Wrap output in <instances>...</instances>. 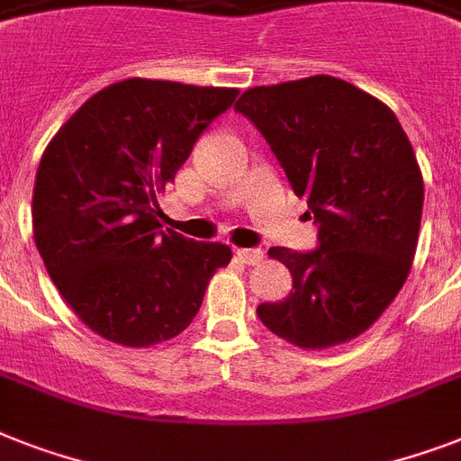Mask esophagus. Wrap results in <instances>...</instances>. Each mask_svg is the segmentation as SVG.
I'll return each instance as SVG.
<instances>
[{
    "label": "esophagus",
    "mask_w": 461,
    "mask_h": 461,
    "mask_svg": "<svg viewBox=\"0 0 461 461\" xmlns=\"http://www.w3.org/2000/svg\"><path fill=\"white\" fill-rule=\"evenodd\" d=\"M237 256L241 263L258 265L260 260H263V250L260 249H237Z\"/></svg>",
    "instance_id": "esophagus-1"
}]
</instances>
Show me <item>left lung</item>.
I'll list each match as a JSON object with an SVG mask.
<instances>
[{
  "label": "left lung",
  "mask_w": 461,
  "mask_h": 461,
  "mask_svg": "<svg viewBox=\"0 0 461 461\" xmlns=\"http://www.w3.org/2000/svg\"><path fill=\"white\" fill-rule=\"evenodd\" d=\"M234 108L263 132L320 224L317 250H267L294 289L258 305V317L303 350L357 339L402 289L417 253L424 177L405 130L384 101L331 75L246 89Z\"/></svg>",
  "instance_id": "obj_1"
}]
</instances>
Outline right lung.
I'll return each mask as SVG.
<instances>
[{
    "instance_id": "add662e5",
    "label": "right lung",
    "mask_w": 461,
    "mask_h": 461,
    "mask_svg": "<svg viewBox=\"0 0 461 461\" xmlns=\"http://www.w3.org/2000/svg\"><path fill=\"white\" fill-rule=\"evenodd\" d=\"M239 89L130 77L89 96L51 137L32 237L63 301L101 339L149 348L182 334L227 243L160 230L158 196Z\"/></svg>"
}]
</instances>
